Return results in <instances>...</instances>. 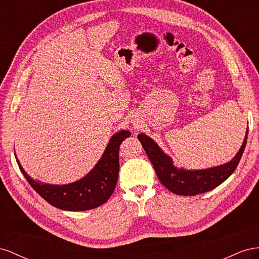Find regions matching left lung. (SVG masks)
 Instances as JSON below:
<instances>
[{
	"instance_id": "obj_1",
	"label": "left lung",
	"mask_w": 259,
	"mask_h": 259,
	"mask_svg": "<svg viewBox=\"0 0 259 259\" xmlns=\"http://www.w3.org/2000/svg\"><path fill=\"white\" fill-rule=\"evenodd\" d=\"M247 135L248 129L240 151L231 161L217 167L203 169V170H186V169L175 167L172 159L162 152L151 138L143 134L139 135L138 138L153 164L155 172L162 186H165L175 194L192 196L217 188L233 174L245 150Z\"/></svg>"
}]
</instances>
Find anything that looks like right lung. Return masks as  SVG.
I'll return each instance as SVG.
<instances>
[{
  "label": "right lung",
  "instance_id": "obj_1",
  "mask_svg": "<svg viewBox=\"0 0 259 259\" xmlns=\"http://www.w3.org/2000/svg\"><path fill=\"white\" fill-rule=\"evenodd\" d=\"M131 132L121 130L109 140L104 154L82 179L64 186L35 181L29 177L16 157L20 171L33 190L54 207L63 210H88L106 203L113 194L119 174V146Z\"/></svg>",
  "mask_w": 259,
  "mask_h": 259
}]
</instances>
